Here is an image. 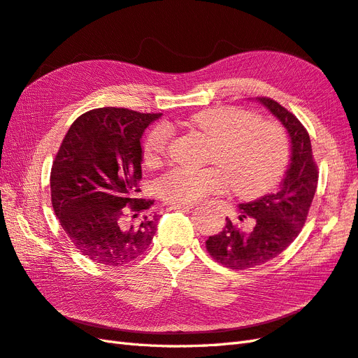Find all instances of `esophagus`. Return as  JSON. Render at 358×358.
Returning <instances> with one entry per match:
<instances>
[{
    "instance_id": "34e87169",
    "label": "esophagus",
    "mask_w": 358,
    "mask_h": 358,
    "mask_svg": "<svg viewBox=\"0 0 358 358\" xmlns=\"http://www.w3.org/2000/svg\"><path fill=\"white\" fill-rule=\"evenodd\" d=\"M196 206V203H173L168 206V210H189V208H194Z\"/></svg>"
}]
</instances>
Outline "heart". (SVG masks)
Here are the masks:
<instances>
[{
	"mask_svg": "<svg viewBox=\"0 0 358 358\" xmlns=\"http://www.w3.org/2000/svg\"><path fill=\"white\" fill-rule=\"evenodd\" d=\"M187 125L213 141L207 160L212 168H172L157 182L169 203H194L219 194L230 185L236 195L254 198L271 190L287 168L290 145L278 124L259 122V116L237 107L207 108L192 116ZM169 125L152 127L143 141L145 163L154 166L166 154Z\"/></svg>",
	"mask_w": 358,
	"mask_h": 358,
	"instance_id": "b5f03b06",
	"label": "heart"
}]
</instances>
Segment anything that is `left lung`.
<instances>
[{"instance_id":"obj_1","label":"left lung","mask_w":358,"mask_h":358,"mask_svg":"<svg viewBox=\"0 0 358 358\" xmlns=\"http://www.w3.org/2000/svg\"><path fill=\"white\" fill-rule=\"evenodd\" d=\"M257 101L284 127L289 137L290 160L273 194L239 204V217L236 221L227 219L224 230L210 236L206 242L210 255L230 269L260 266L286 250L304 227L317 187V168L306 128L277 101ZM245 217L255 221L251 232H245L240 225Z\"/></svg>"}]
</instances>
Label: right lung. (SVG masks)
Returning a JSON list of instances; mask_svg holds the SVG:
<instances>
[{"label":"right lung","instance_id":"right-lung-1","mask_svg":"<svg viewBox=\"0 0 358 358\" xmlns=\"http://www.w3.org/2000/svg\"><path fill=\"white\" fill-rule=\"evenodd\" d=\"M162 115L103 107L69 127L51 169V201L69 241L92 262L124 266L151 245L157 217L143 215L154 201L136 198L142 178L141 139Z\"/></svg>","mask_w":358,"mask_h":358}]
</instances>
